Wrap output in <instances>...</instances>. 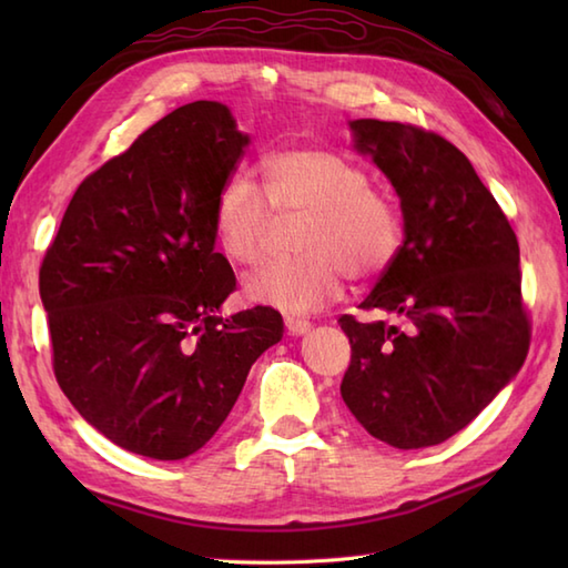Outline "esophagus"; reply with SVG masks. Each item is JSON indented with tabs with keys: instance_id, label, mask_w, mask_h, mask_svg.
Segmentation results:
<instances>
[{
	"instance_id": "obj_1",
	"label": "esophagus",
	"mask_w": 568,
	"mask_h": 568,
	"mask_svg": "<svg viewBox=\"0 0 568 568\" xmlns=\"http://www.w3.org/2000/svg\"><path fill=\"white\" fill-rule=\"evenodd\" d=\"M312 327L310 320H303V317H285V329L291 334H305L307 329Z\"/></svg>"
}]
</instances>
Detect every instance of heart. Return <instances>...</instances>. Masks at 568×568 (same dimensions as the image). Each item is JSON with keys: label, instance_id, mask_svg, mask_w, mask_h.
I'll return each mask as SVG.
<instances>
[{"label": "heart", "instance_id": "b5f03b06", "mask_svg": "<svg viewBox=\"0 0 568 568\" xmlns=\"http://www.w3.org/2000/svg\"><path fill=\"white\" fill-rule=\"evenodd\" d=\"M263 192L244 173L229 175L214 197L212 232L224 258L258 265L268 248L273 214H305L297 258L265 265L246 281L251 303L285 312L320 310L356 281L388 271L403 248L397 202L348 155L322 146H293L261 161Z\"/></svg>", "mask_w": 568, "mask_h": 568}]
</instances>
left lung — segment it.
<instances>
[{
	"label": "left lung",
	"instance_id": "left-lung-1",
	"mask_svg": "<svg viewBox=\"0 0 568 568\" xmlns=\"http://www.w3.org/2000/svg\"><path fill=\"white\" fill-rule=\"evenodd\" d=\"M352 129L400 197L405 239L361 303L395 322L339 317L352 344L342 397L371 437L422 449L476 419L525 364L532 332L520 246L454 143L378 119Z\"/></svg>",
	"mask_w": 568,
	"mask_h": 568
}]
</instances>
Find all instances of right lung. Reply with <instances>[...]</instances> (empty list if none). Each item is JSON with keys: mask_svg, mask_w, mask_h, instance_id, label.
<instances>
[{"mask_svg": "<svg viewBox=\"0 0 568 568\" xmlns=\"http://www.w3.org/2000/svg\"><path fill=\"white\" fill-rule=\"evenodd\" d=\"M246 143L224 104L178 106L82 180L45 248L55 381L126 452L175 462L202 449L283 336L273 307L214 315L236 291L214 251V197Z\"/></svg>", "mask_w": 568, "mask_h": 568, "instance_id": "1", "label": "right lung"}]
</instances>
